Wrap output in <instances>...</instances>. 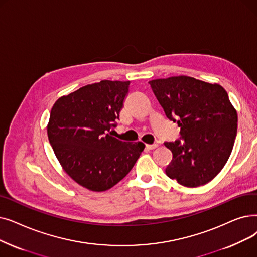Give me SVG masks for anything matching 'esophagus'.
I'll return each instance as SVG.
<instances>
[{
  "label": "esophagus",
  "mask_w": 257,
  "mask_h": 257,
  "mask_svg": "<svg viewBox=\"0 0 257 257\" xmlns=\"http://www.w3.org/2000/svg\"><path fill=\"white\" fill-rule=\"evenodd\" d=\"M158 146H159V145H158V144H152V145H146V147H147V149H149V150H153V149H155V148H158Z\"/></svg>",
  "instance_id": "esophagus-1"
}]
</instances>
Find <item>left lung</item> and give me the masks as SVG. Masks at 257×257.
I'll return each instance as SVG.
<instances>
[{"label": "left lung", "mask_w": 257, "mask_h": 257, "mask_svg": "<svg viewBox=\"0 0 257 257\" xmlns=\"http://www.w3.org/2000/svg\"><path fill=\"white\" fill-rule=\"evenodd\" d=\"M149 84L167 118L181 127L180 139L164 143L173 155L166 174L185 187L209 183L224 168L237 133V113L227 91L185 75Z\"/></svg>", "instance_id": "1"}]
</instances>
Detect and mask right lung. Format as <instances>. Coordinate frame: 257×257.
Segmentation results:
<instances>
[{
  "mask_svg": "<svg viewBox=\"0 0 257 257\" xmlns=\"http://www.w3.org/2000/svg\"><path fill=\"white\" fill-rule=\"evenodd\" d=\"M130 82L101 81L54 103L47 126L49 143L65 172L91 191H106L133 168L145 145L111 137Z\"/></svg>",
  "mask_w": 257,
  "mask_h": 257,
  "instance_id": "obj_1",
  "label": "right lung"
}]
</instances>
